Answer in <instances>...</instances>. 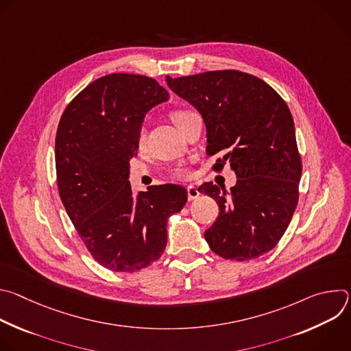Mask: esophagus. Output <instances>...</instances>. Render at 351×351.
Instances as JSON below:
<instances>
[{
    "instance_id": "obj_1",
    "label": "esophagus",
    "mask_w": 351,
    "mask_h": 351,
    "mask_svg": "<svg viewBox=\"0 0 351 351\" xmlns=\"http://www.w3.org/2000/svg\"><path fill=\"white\" fill-rule=\"evenodd\" d=\"M198 195H199V191L195 186H191V184L187 186V197H189L190 202H191V199H195Z\"/></svg>"
}]
</instances>
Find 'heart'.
Returning <instances> with one entry per match:
<instances>
[{"mask_svg": "<svg viewBox=\"0 0 351 351\" xmlns=\"http://www.w3.org/2000/svg\"><path fill=\"white\" fill-rule=\"evenodd\" d=\"M189 112H190V111H186V110H178V111H175V112L172 114V119H173V122H175V123H178V122H179L182 118H184ZM144 136H145V130H144V128H141V129L138 130V136H137V141H138V144H143V141H144ZM171 175H172L173 178H176V179H187V178H190L191 171H190L187 167L180 165V167H175V168H172V169H171Z\"/></svg>", "mask_w": 351, "mask_h": 351, "instance_id": "1", "label": "heart"}]
</instances>
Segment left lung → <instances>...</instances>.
<instances>
[{
  "label": "left lung",
  "instance_id": "obj_1",
  "mask_svg": "<svg viewBox=\"0 0 351 351\" xmlns=\"http://www.w3.org/2000/svg\"><path fill=\"white\" fill-rule=\"evenodd\" d=\"M168 87L202 114L208 154H221L237 176L230 193L211 182L198 187L219 206L204 237L225 260L248 261L272 250L298 202L302 158L283 98L260 77L240 71L167 76Z\"/></svg>",
  "mask_w": 351,
  "mask_h": 351
}]
</instances>
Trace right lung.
Here are the masks:
<instances>
[{
  "instance_id": "1",
  "label": "right lung",
  "mask_w": 351,
  "mask_h": 351,
  "mask_svg": "<svg viewBox=\"0 0 351 351\" xmlns=\"http://www.w3.org/2000/svg\"><path fill=\"white\" fill-rule=\"evenodd\" d=\"M169 98L153 77L111 73L91 82L65 108L56 137L62 204L91 257L114 272H136L167 247L168 218L187 191L178 184L133 194L129 161L145 114Z\"/></svg>"
}]
</instances>
